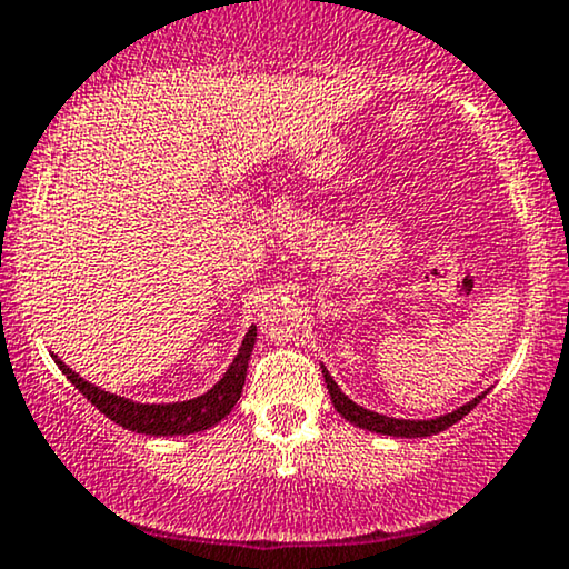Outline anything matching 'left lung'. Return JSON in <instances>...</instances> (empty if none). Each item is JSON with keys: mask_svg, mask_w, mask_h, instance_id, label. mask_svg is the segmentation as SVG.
I'll list each match as a JSON object with an SVG mask.
<instances>
[{"mask_svg": "<svg viewBox=\"0 0 569 569\" xmlns=\"http://www.w3.org/2000/svg\"><path fill=\"white\" fill-rule=\"evenodd\" d=\"M321 370H323V378H326V388H329V393H331L333 409H337L339 415L347 419V422L362 427V430L378 432V435H391V438H430V435H438L442 430H448L450 425H456L458 419H463L487 396V391L479 393L477 399L463 403V407L448 411V415L432 417V419H396V417L378 415V411H370V409L360 407V403H355L337 386V380L331 378V372L326 368H321Z\"/></svg>", "mask_w": 569, "mask_h": 569, "instance_id": "left-lung-1", "label": "left lung"}]
</instances>
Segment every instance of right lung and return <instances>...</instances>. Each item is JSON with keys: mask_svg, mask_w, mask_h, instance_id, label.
<instances>
[{"mask_svg": "<svg viewBox=\"0 0 569 569\" xmlns=\"http://www.w3.org/2000/svg\"><path fill=\"white\" fill-rule=\"evenodd\" d=\"M253 345H256V326L248 329L236 360L230 362V368L224 370V376L217 380L207 393L197 396V399L173 401V403H139V401L123 399V396L103 391V388L92 386L90 380L80 378L72 368H67L57 355L51 357L53 362L59 365V370L72 380L77 391L88 396L92 407L103 411L111 422L121 425L123 430L142 432V435H162V438H166V435H191V432L209 430V427L222 422V419L230 415L232 407H236L240 399V393H243L246 370H248V360H251Z\"/></svg>", "mask_w": 569, "mask_h": 569, "instance_id": "1", "label": "right lung"}]
</instances>
